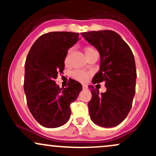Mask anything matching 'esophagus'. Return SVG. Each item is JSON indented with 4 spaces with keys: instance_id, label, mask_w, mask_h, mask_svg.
I'll use <instances>...</instances> for the list:
<instances>
[{
    "instance_id": "34e87169",
    "label": "esophagus",
    "mask_w": 156,
    "mask_h": 156,
    "mask_svg": "<svg viewBox=\"0 0 156 156\" xmlns=\"http://www.w3.org/2000/svg\"><path fill=\"white\" fill-rule=\"evenodd\" d=\"M83 89H88V87H87V85H85V84H83Z\"/></svg>"
}]
</instances>
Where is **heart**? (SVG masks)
Returning a JSON list of instances; mask_svg holds the SVG:
<instances>
[{"label":"heart","mask_w":156,"mask_h":156,"mask_svg":"<svg viewBox=\"0 0 156 156\" xmlns=\"http://www.w3.org/2000/svg\"><path fill=\"white\" fill-rule=\"evenodd\" d=\"M94 52H96L95 50L92 47H87L85 48V53L86 55L90 54V53H94ZM69 54H70V51H68L67 55H66L65 58V63H67L68 60H69ZM89 73L86 72V71L83 70H75L73 71L72 73V76L75 79L80 80V81H86L89 78Z\"/></svg>","instance_id":"obj_1"}]
</instances>
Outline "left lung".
I'll return each instance as SVG.
<instances>
[{
	"label": "left lung",
	"instance_id": "left-lung-1",
	"mask_svg": "<svg viewBox=\"0 0 156 156\" xmlns=\"http://www.w3.org/2000/svg\"><path fill=\"white\" fill-rule=\"evenodd\" d=\"M81 35L101 55L100 70L92 83L104 81L106 87V92L100 94L98 88L89 86L92 93L88 103L90 118L99 126L115 127L128 116L135 95L136 69L133 54L115 31H93Z\"/></svg>",
	"mask_w": 156,
	"mask_h": 156
}]
</instances>
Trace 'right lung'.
Returning <instances> with one entry per match:
<instances>
[{
    "instance_id": "1",
    "label": "right lung",
    "mask_w": 156,
    "mask_h": 156,
    "mask_svg": "<svg viewBox=\"0 0 156 156\" xmlns=\"http://www.w3.org/2000/svg\"><path fill=\"white\" fill-rule=\"evenodd\" d=\"M79 34L55 31L39 37L31 46L25 64L24 92L34 119L45 128L62 126L69 119L70 104L82 85L69 80L61 89L55 79L64 69L68 50L79 40Z\"/></svg>"
}]
</instances>
